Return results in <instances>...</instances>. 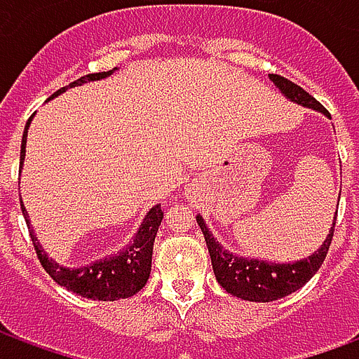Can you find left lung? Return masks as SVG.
Here are the masks:
<instances>
[{
    "label": "left lung",
    "mask_w": 359,
    "mask_h": 359,
    "mask_svg": "<svg viewBox=\"0 0 359 359\" xmlns=\"http://www.w3.org/2000/svg\"><path fill=\"white\" fill-rule=\"evenodd\" d=\"M269 79L275 82V86L290 102L321 111L323 115L331 117L329 111L325 109L313 95H309L306 90L300 88L298 84H294L292 81H288L280 74H269ZM196 221L202 229L203 238H205V244L210 250L211 265H213V273H215L219 285L223 286L226 292L233 294L236 298H242V300L273 302L296 292L319 271L325 257H327L329 246H331L337 217L332 221L331 231L321 244V248L313 252L311 256L304 257L300 262H294V264H271V262L254 259V257L234 256L213 238V234L205 226V221L200 215L196 217Z\"/></svg>",
    "instance_id": "8db88e82"
}]
</instances>
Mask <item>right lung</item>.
<instances>
[{
  "mask_svg": "<svg viewBox=\"0 0 359 359\" xmlns=\"http://www.w3.org/2000/svg\"><path fill=\"white\" fill-rule=\"evenodd\" d=\"M117 71V69H113ZM113 71H105V73H94L81 76L79 81L71 82L65 88L57 90L55 94L50 95V100H53L55 95L63 94L67 88L73 86H82L86 82L102 81L107 79ZM30 121L25 126V134H22V144H20V167L25 161V151H27V134ZM22 208V215L27 219V225L30 226L28 221V213L25 205ZM163 219V211L161 205H154L148 211V215L142 221L138 233L133 238L130 244H126V248L117 252L115 256L103 257L97 259L94 264L84 265L79 269L73 267H63L57 262H53L46 256V252L42 250V244L36 238L34 231L30 229V238L34 244L36 256L40 259V264L46 269V273L50 275L57 285L67 288L69 292H74L82 296V298H90V300L100 302H115L121 298H130L136 292H140L142 288L146 286L149 278V271H151V254H154V241H156L157 229L161 225Z\"/></svg>",
  "mask_w": 359,
  "mask_h": 359,
  "instance_id": "obj_1",
  "label": "right lung"
}]
</instances>
